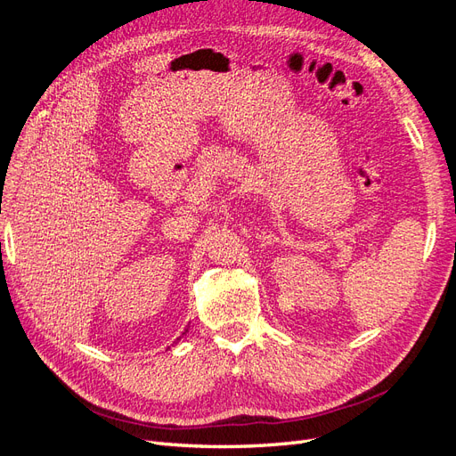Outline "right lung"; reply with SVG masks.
Returning <instances> with one entry per match:
<instances>
[{"label":"right lung","instance_id":"1","mask_svg":"<svg viewBox=\"0 0 456 456\" xmlns=\"http://www.w3.org/2000/svg\"><path fill=\"white\" fill-rule=\"evenodd\" d=\"M185 333H187V330H185Z\"/></svg>","mask_w":456,"mask_h":456}]
</instances>
